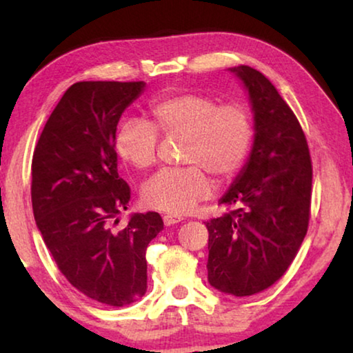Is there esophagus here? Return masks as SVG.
<instances>
[{"instance_id":"esophagus-1","label":"esophagus","mask_w":353,"mask_h":353,"mask_svg":"<svg viewBox=\"0 0 353 353\" xmlns=\"http://www.w3.org/2000/svg\"><path fill=\"white\" fill-rule=\"evenodd\" d=\"M181 221H183L182 216H177V214H171V213H166L163 216V223L165 225H174V224H179Z\"/></svg>"}]
</instances>
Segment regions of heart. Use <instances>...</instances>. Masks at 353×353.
Returning a JSON list of instances; mask_svg holds the SVG:
<instances>
[{"instance_id": "heart-1", "label": "heart", "mask_w": 353, "mask_h": 353, "mask_svg": "<svg viewBox=\"0 0 353 353\" xmlns=\"http://www.w3.org/2000/svg\"><path fill=\"white\" fill-rule=\"evenodd\" d=\"M157 134L183 137L182 162L188 168L160 171L145 183V205L171 214L188 213L210 194L203 169L218 182H229L243 168L254 141L252 119L240 104H221L199 93H181L154 101L148 119H126L115 135L118 157L139 171L157 159ZM203 169L201 170L200 168Z\"/></svg>"}]
</instances>
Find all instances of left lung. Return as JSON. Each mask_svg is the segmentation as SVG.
<instances>
[{
    "instance_id": "1",
    "label": "left lung",
    "mask_w": 353,
    "mask_h": 353,
    "mask_svg": "<svg viewBox=\"0 0 353 353\" xmlns=\"http://www.w3.org/2000/svg\"><path fill=\"white\" fill-rule=\"evenodd\" d=\"M246 88L254 143L219 204L234 207L205 223L208 283L224 294L252 296L283 276L305 238L312 201L307 139L290 105L260 71L229 68Z\"/></svg>"
}]
</instances>
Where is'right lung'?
Here are the masks:
<instances>
[{
    "label": "right lung",
    "mask_w": 353,
    "mask_h": 353,
    "mask_svg": "<svg viewBox=\"0 0 353 353\" xmlns=\"http://www.w3.org/2000/svg\"><path fill=\"white\" fill-rule=\"evenodd\" d=\"M140 82H76L59 101L32 157V210L59 270L76 290L110 307L146 292V248L163 229L159 213L130 214L129 185L118 176L117 126L145 92Z\"/></svg>",
    "instance_id": "1"
}]
</instances>
